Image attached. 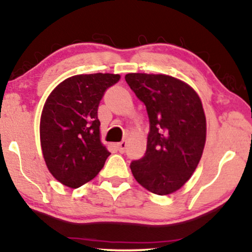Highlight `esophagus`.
Masks as SVG:
<instances>
[{
	"label": "esophagus",
	"mask_w": 252,
	"mask_h": 252,
	"mask_svg": "<svg viewBox=\"0 0 252 252\" xmlns=\"http://www.w3.org/2000/svg\"><path fill=\"white\" fill-rule=\"evenodd\" d=\"M126 147H127V142L126 141H122V142H119L118 144H117V148H118L119 153H125L126 150Z\"/></svg>",
	"instance_id": "1"
}]
</instances>
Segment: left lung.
<instances>
[{
    "label": "left lung",
    "mask_w": 252,
    "mask_h": 252,
    "mask_svg": "<svg viewBox=\"0 0 252 252\" xmlns=\"http://www.w3.org/2000/svg\"><path fill=\"white\" fill-rule=\"evenodd\" d=\"M125 80L146 105L150 125L146 154L130 170L149 191L171 194L188 181L202 157L206 120L201 99L170 75L128 73Z\"/></svg>",
    "instance_id": "8db88e82"
}]
</instances>
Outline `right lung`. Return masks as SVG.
<instances>
[{
    "label": "right lung",
    "mask_w": 252,
    "mask_h": 252,
    "mask_svg": "<svg viewBox=\"0 0 252 252\" xmlns=\"http://www.w3.org/2000/svg\"><path fill=\"white\" fill-rule=\"evenodd\" d=\"M119 74H79L61 82L48 97L40 123V140L48 170L70 188L94 179L110 153L99 140L97 109Z\"/></svg>",
    "instance_id": "1"
}]
</instances>
